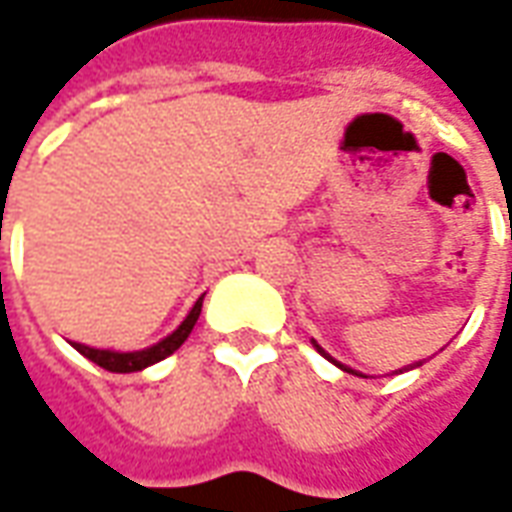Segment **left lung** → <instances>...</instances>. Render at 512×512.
I'll return each mask as SVG.
<instances>
[{"mask_svg": "<svg viewBox=\"0 0 512 512\" xmlns=\"http://www.w3.org/2000/svg\"><path fill=\"white\" fill-rule=\"evenodd\" d=\"M312 345H315V351H318V354H321V356H326V359H329V362H332V365H337V367H340V370H345V373H354V376H362V373H356L354 367L343 365V362H337V359H334V356H329V354H326V351H323L321 345L315 343V340H312ZM419 365H422V362H414V365L403 367V370H414V367H419ZM403 370H400V373H403ZM362 378H367V376H362Z\"/></svg>", "mask_w": 512, "mask_h": 512, "instance_id": "8db88e82", "label": "left lung"}]
</instances>
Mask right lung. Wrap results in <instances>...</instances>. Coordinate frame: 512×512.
Wrapping results in <instances>:
<instances>
[{
	"instance_id": "1",
	"label": "right lung",
	"mask_w": 512,
	"mask_h": 512,
	"mask_svg": "<svg viewBox=\"0 0 512 512\" xmlns=\"http://www.w3.org/2000/svg\"><path fill=\"white\" fill-rule=\"evenodd\" d=\"M202 299H205V293H202L200 299L194 301V307L189 310V315L183 318L178 329L172 334H167L164 340H158V343L147 345L142 351H112V348H90V345L84 343H71L76 351L82 356H87L90 362H95L98 367H104L109 373H139V370H145V367L156 365L161 359H167L169 354H175L180 345L186 343V337L194 329V323L200 318L202 312Z\"/></svg>"
}]
</instances>
